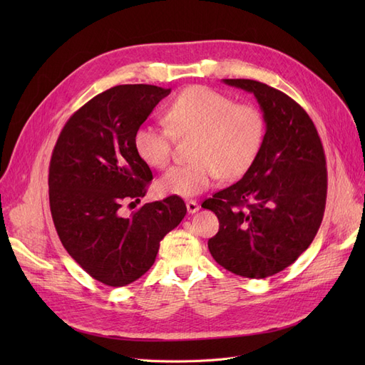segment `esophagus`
Segmentation results:
<instances>
[{"instance_id":"34e87169","label":"esophagus","mask_w":365,"mask_h":365,"mask_svg":"<svg viewBox=\"0 0 365 365\" xmlns=\"http://www.w3.org/2000/svg\"><path fill=\"white\" fill-rule=\"evenodd\" d=\"M185 205H187V212H189V213H196L197 212V210H200V204H197L196 201H193V200H190V201H187L185 202Z\"/></svg>"}]
</instances>
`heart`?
<instances>
[{
    "label": "heart",
    "mask_w": 365,
    "mask_h": 365,
    "mask_svg": "<svg viewBox=\"0 0 365 365\" xmlns=\"http://www.w3.org/2000/svg\"><path fill=\"white\" fill-rule=\"evenodd\" d=\"M168 128L141 125L134 134L138 158L153 169H164L172 160L173 135L195 137L190 164L175 165L157 182L163 196H196L220 178L244 176L257 161L267 118L251 103L196 85L185 88L164 109Z\"/></svg>",
    "instance_id": "heart-1"
}]
</instances>
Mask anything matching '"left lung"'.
Returning a JSON list of instances; mask_svg holds the SVG:
<instances>
[{
  "label": "left lung",
  "instance_id": "8db88e82",
  "mask_svg": "<svg viewBox=\"0 0 365 365\" xmlns=\"http://www.w3.org/2000/svg\"><path fill=\"white\" fill-rule=\"evenodd\" d=\"M224 83L252 93L267 118L257 161L236 184L204 201L219 219L213 259L240 277L264 279L292 264L322 225L327 169L311 117L289 96L250 79Z\"/></svg>",
  "mask_w": 365,
  "mask_h": 365
}]
</instances>
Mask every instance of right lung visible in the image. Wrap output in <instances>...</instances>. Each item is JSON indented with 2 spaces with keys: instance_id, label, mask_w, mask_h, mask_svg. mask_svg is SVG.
<instances>
[{
  "instance_id": "1",
  "label": "right lung",
  "mask_w": 365,
  "mask_h": 365,
  "mask_svg": "<svg viewBox=\"0 0 365 365\" xmlns=\"http://www.w3.org/2000/svg\"><path fill=\"white\" fill-rule=\"evenodd\" d=\"M169 94L170 88L143 83L109 88L68 118L51 153L50 210L62 245L93 279L114 288L149 271L161 239L187 213L180 196H169L120 216L152 181L134 149L135 130Z\"/></svg>"
}]
</instances>
